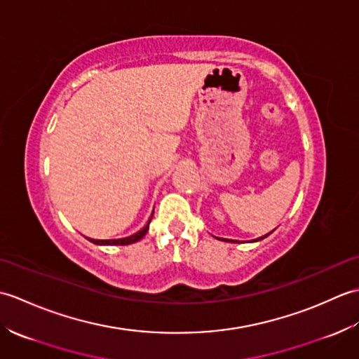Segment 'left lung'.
<instances>
[{"mask_svg":"<svg viewBox=\"0 0 359 359\" xmlns=\"http://www.w3.org/2000/svg\"><path fill=\"white\" fill-rule=\"evenodd\" d=\"M261 239H264V238H261ZM261 239H259V241H261Z\"/></svg>","mask_w":359,"mask_h":359,"instance_id":"8db88e82","label":"left lung"}]
</instances>
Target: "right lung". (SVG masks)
Segmentation results:
<instances>
[{
	"instance_id": "add662e5",
	"label": "right lung",
	"mask_w": 359,
	"mask_h": 359,
	"mask_svg": "<svg viewBox=\"0 0 359 359\" xmlns=\"http://www.w3.org/2000/svg\"><path fill=\"white\" fill-rule=\"evenodd\" d=\"M152 215H154V211H152ZM152 219V216H151ZM151 219L148 220V224L144 225L140 231H137L135 234L129 236V238H125V239H111V241H95V239H90V242L93 243H97V245H129V243H134L137 241H140L144 234H147L148 228H149V222Z\"/></svg>"
}]
</instances>
